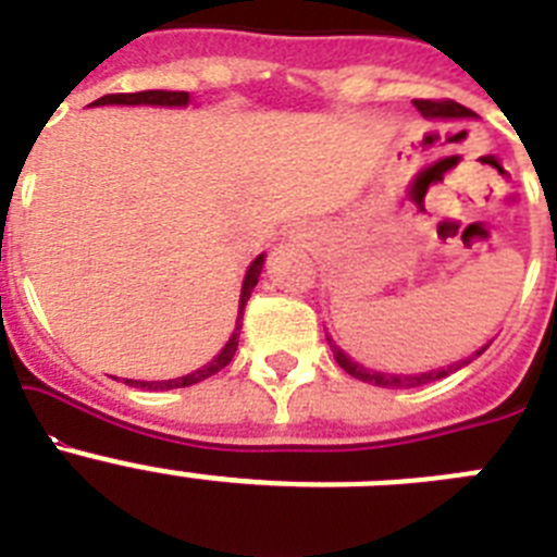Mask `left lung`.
Listing matches in <instances>:
<instances>
[{"instance_id":"obj_1","label":"left lung","mask_w":557,"mask_h":557,"mask_svg":"<svg viewBox=\"0 0 557 557\" xmlns=\"http://www.w3.org/2000/svg\"><path fill=\"white\" fill-rule=\"evenodd\" d=\"M412 106L424 113V116H432V120H435V116H444V120H455V116H471L469 108L460 106V102H455V100H412ZM329 346H332L334 359H337V366L343 368V371L351 373L354 379H362V382H368V385L391 387V391H407V387L430 385V382H435V379H444V376H449V373H455L457 368L469 366L471 359H476L482 351H485V348H488V346L480 348V351H476L471 359H460V362H455V366H449V368H437V371H430V373H410V376H401V373H382V371H371V368H362L359 362H354L351 357H346V354L339 351L332 339H329Z\"/></svg>"}]
</instances>
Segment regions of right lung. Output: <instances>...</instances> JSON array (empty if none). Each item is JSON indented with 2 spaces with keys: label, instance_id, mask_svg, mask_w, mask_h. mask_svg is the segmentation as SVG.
Masks as SVG:
<instances>
[{
  "label": "right lung",
  "instance_id": "right-lung-1",
  "mask_svg": "<svg viewBox=\"0 0 557 557\" xmlns=\"http://www.w3.org/2000/svg\"><path fill=\"white\" fill-rule=\"evenodd\" d=\"M186 102H189V95H186V91H136V95H106V97H100V100L91 102V106H186ZM262 264H264V256H256L253 262H250L248 273H245V282H243V295H239V314H236L234 334H231L223 351L211 359L209 366L198 368L195 373H186V376L166 379V382H139V379H125V385L147 387V391H172V387L198 385V382H203V379H209V376H214L218 371H223L231 359H234L236 346H239V329H243L245 304H248L250 293H253L256 282H259Z\"/></svg>",
  "mask_w": 557,
  "mask_h": 557
}]
</instances>
